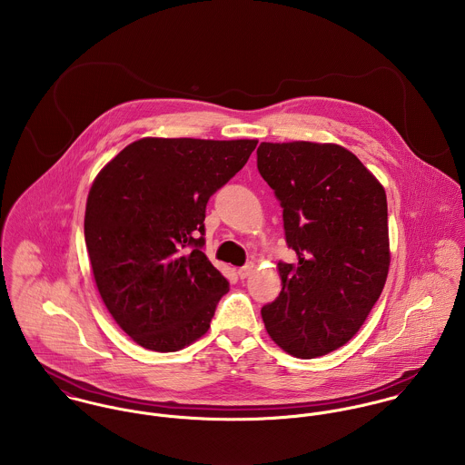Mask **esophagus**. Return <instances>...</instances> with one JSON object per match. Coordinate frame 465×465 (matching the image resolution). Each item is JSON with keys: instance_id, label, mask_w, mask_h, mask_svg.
Returning a JSON list of instances; mask_svg holds the SVG:
<instances>
[{"instance_id": "1", "label": "esophagus", "mask_w": 465, "mask_h": 465, "mask_svg": "<svg viewBox=\"0 0 465 465\" xmlns=\"http://www.w3.org/2000/svg\"><path fill=\"white\" fill-rule=\"evenodd\" d=\"M252 270H254V263H247V265L242 266V268L238 270V275H240L242 279H247V277L252 273Z\"/></svg>"}]
</instances>
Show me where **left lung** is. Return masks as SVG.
I'll return each mask as SVG.
<instances>
[{"label": "left lung", "mask_w": 465, "mask_h": 465, "mask_svg": "<svg viewBox=\"0 0 465 465\" xmlns=\"http://www.w3.org/2000/svg\"><path fill=\"white\" fill-rule=\"evenodd\" d=\"M258 170L282 207V290L262 308L270 338L310 360L347 343L380 299L389 265L387 195L361 161L338 144L262 143Z\"/></svg>", "instance_id": "obj_1"}]
</instances>
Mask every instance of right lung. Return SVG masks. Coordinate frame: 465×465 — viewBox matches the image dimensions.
I'll use <instances>...</instances> for the list:
<instances>
[{"label":"right lung","mask_w":465,"mask_h":465,"mask_svg":"<svg viewBox=\"0 0 465 465\" xmlns=\"http://www.w3.org/2000/svg\"><path fill=\"white\" fill-rule=\"evenodd\" d=\"M256 144L144 137L94 179L84 220L93 275L113 319L144 349L173 352L209 330L229 281L202 251L205 205Z\"/></svg>","instance_id":"obj_1"}]
</instances>
